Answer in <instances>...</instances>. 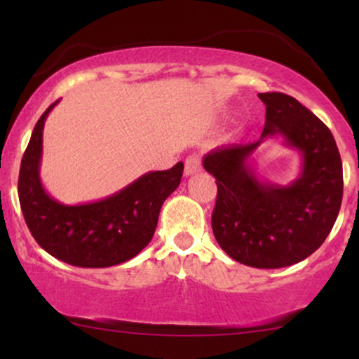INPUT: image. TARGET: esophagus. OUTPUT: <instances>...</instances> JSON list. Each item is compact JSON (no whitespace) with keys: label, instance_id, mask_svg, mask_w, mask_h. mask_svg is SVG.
Listing matches in <instances>:
<instances>
[{"label":"esophagus","instance_id":"1","mask_svg":"<svg viewBox=\"0 0 359 359\" xmlns=\"http://www.w3.org/2000/svg\"><path fill=\"white\" fill-rule=\"evenodd\" d=\"M201 171V158L198 155H189L184 161V175L188 176H194Z\"/></svg>","mask_w":359,"mask_h":359}]
</instances>
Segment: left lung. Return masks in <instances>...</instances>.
<instances>
[{
    "mask_svg": "<svg viewBox=\"0 0 359 359\" xmlns=\"http://www.w3.org/2000/svg\"><path fill=\"white\" fill-rule=\"evenodd\" d=\"M266 106L262 137L252 144L220 145L204 155L217 183L214 237L235 262L253 268H284L316 252L340 212L343 168L328 127L292 96L259 93ZM281 136L302 156L298 178L287 185L259 177L252 165L268 138Z\"/></svg>",
    "mask_w": 359,
    "mask_h": 359,
    "instance_id": "obj_1",
    "label": "left lung"
}]
</instances>
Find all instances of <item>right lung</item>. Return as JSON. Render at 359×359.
Masks as SVG:
<instances>
[{"label": "right lung", "instance_id": "1", "mask_svg": "<svg viewBox=\"0 0 359 359\" xmlns=\"http://www.w3.org/2000/svg\"><path fill=\"white\" fill-rule=\"evenodd\" d=\"M53 104L41 116L19 170V203L36 242L53 258L80 268H107L134 258L150 243L160 209L178 188L183 161L165 171H149L107 198L63 204L41 180L42 135Z\"/></svg>", "mask_w": 359, "mask_h": 359}]
</instances>
